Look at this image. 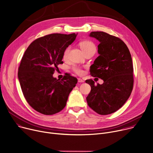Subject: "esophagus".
<instances>
[{
	"instance_id": "1",
	"label": "esophagus",
	"mask_w": 153,
	"mask_h": 153,
	"mask_svg": "<svg viewBox=\"0 0 153 153\" xmlns=\"http://www.w3.org/2000/svg\"><path fill=\"white\" fill-rule=\"evenodd\" d=\"M78 82H79V83H83V82H84V80H82V79L79 78V79H78Z\"/></svg>"
}]
</instances>
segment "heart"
Masks as SVG:
<instances>
[{
  "instance_id": "1",
  "label": "heart",
  "mask_w": 153,
  "mask_h": 153,
  "mask_svg": "<svg viewBox=\"0 0 153 153\" xmlns=\"http://www.w3.org/2000/svg\"><path fill=\"white\" fill-rule=\"evenodd\" d=\"M80 46L85 54L91 53V52L94 53L96 51V46L95 44L91 41L88 40V41H82L80 43ZM70 47H67L64 51V54H63L64 58H66L68 56V53L70 52ZM72 69L77 74H82L83 73V71L82 70V69L77 66L74 65L72 67Z\"/></svg>"
}]
</instances>
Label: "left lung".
<instances>
[{
  "label": "left lung",
  "instance_id": "left-lung-1",
  "mask_svg": "<svg viewBox=\"0 0 153 153\" xmlns=\"http://www.w3.org/2000/svg\"><path fill=\"white\" fill-rule=\"evenodd\" d=\"M89 36L99 42V56L90 67L93 77L103 80V84L86 80L91 90L86 97L88 106L100 115L112 114L129 98L133 87V67L130 51L119 38L104 32H92Z\"/></svg>",
  "mask_w": 153,
  "mask_h": 153
}]
</instances>
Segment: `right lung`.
I'll list each match as a JSON object with an SVG mask.
<instances>
[{"instance_id": "add662e5", "label": "right lung", "mask_w": 153, "mask_h": 153, "mask_svg": "<svg viewBox=\"0 0 153 153\" xmlns=\"http://www.w3.org/2000/svg\"><path fill=\"white\" fill-rule=\"evenodd\" d=\"M77 34L53 33L39 38L27 47L19 68L18 78L25 99L36 111L46 115L61 111L77 79L66 74L61 80L53 77L63 64L65 49Z\"/></svg>"}]
</instances>
